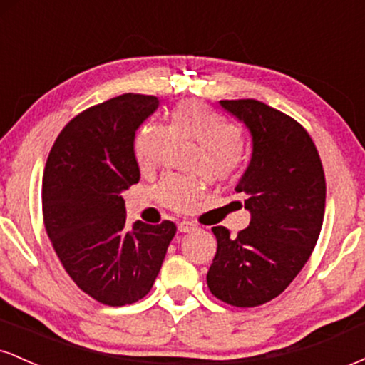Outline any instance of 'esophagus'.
Segmentation results:
<instances>
[{
    "label": "esophagus",
    "mask_w": 365,
    "mask_h": 365,
    "mask_svg": "<svg viewBox=\"0 0 365 365\" xmlns=\"http://www.w3.org/2000/svg\"><path fill=\"white\" fill-rule=\"evenodd\" d=\"M195 228L197 226H195V223H192V221L183 220L178 223V232H182V233H190V232H194Z\"/></svg>",
    "instance_id": "1"
}]
</instances>
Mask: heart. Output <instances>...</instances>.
Listing matches in <instances>:
<instances>
[{"mask_svg":"<svg viewBox=\"0 0 365 365\" xmlns=\"http://www.w3.org/2000/svg\"><path fill=\"white\" fill-rule=\"evenodd\" d=\"M200 144L194 163L195 173L216 182L230 180L240 168L242 132L232 121L197 101L178 103L168 115V128L156 121L142 125L133 139V154L144 175L154 173L163 163L171 140ZM206 194V183L199 178L168 175L158 183L156 199L177 212L190 211Z\"/></svg>","mask_w":365,"mask_h":365,"instance_id":"1","label":"heart"}]
</instances>
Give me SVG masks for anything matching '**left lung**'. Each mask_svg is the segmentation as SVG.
<instances>
[{"mask_svg": "<svg viewBox=\"0 0 365 365\" xmlns=\"http://www.w3.org/2000/svg\"><path fill=\"white\" fill-rule=\"evenodd\" d=\"M221 106L252 133V159L235 187L250 225L237 237L212 226L217 250L207 287L221 302L257 307L284 292L311 257L324 217V170L309 132L292 116L255 99Z\"/></svg>", "mask_w": 365, "mask_h": 365, "instance_id": "8db88e82", "label": "left lung"}]
</instances>
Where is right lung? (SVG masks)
Returning <instances> with one entry per match:
<instances>
[{
	"mask_svg": "<svg viewBox=\"0 0 365 365\" xmlns=\"http://www.w3.org/2000/svg\"><path fill=\"white\" fill-rule=\"evenodd\" d=\"M156 96L121 94L82 111L54 140L43 178V220L54 252L83 293L111 307L144 299L165 261L173 221L127 228L121 192L139 182L135 130Z\"/></svg>",
	"mask_w": 365,
	"mask_h": 365,
	"instance_id": "1",
	"label": "right lung"
}]
</instances>
